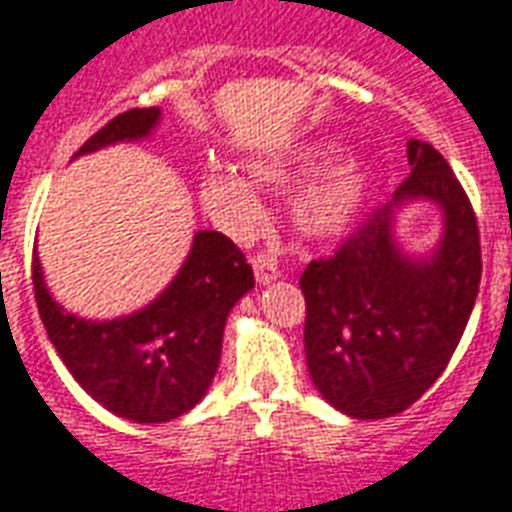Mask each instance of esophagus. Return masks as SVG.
Instances as JSON below:
<instances>
[{
	"instance_id": "obj_1",
	"label": "esophagus",
	"mask_w": 512,
	"mask_h": 512,
	"mask_svg": "<svg viewBox=\"0 0 512 512\" xmlns=\"http://www.w3.org/2000/svg\"><path fill=\"white\" fill-rule=\"evenodd\" d=\"M252 268H255V276L260 284H271L279 279V263H276V257L265 255V252H257L252 257Z\"/></svg>"
}]
</instances>
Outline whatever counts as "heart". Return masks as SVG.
<instances>
[{"mask_svg":"<svg viewBox=\"0 0 512 512\" xmlns=\"http://www.w3.org/2000/svg\"><path fill=\"white\" fill-rule=\"evenodd\" d=\"M333 142L314 144L300 150L287 163H252L249 174L265 187H287L298 179L317 175L300 187L292 201V217L306 236L327 239L338 236L362 212L370 190V171L354 158H335ZM201 201L214 220L230 230H241L260 217V204L247 179L230 171H209L201 182Z\"/></svg>","mask_w":512,"mask_h":512,"instance_id":"heart-1","label":"heart"}]
</instances>
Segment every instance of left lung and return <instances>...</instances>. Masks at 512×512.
Returning a JSON list of instances; mask_svg holds the SVG:
<instances>
[{
  "mask_svg": "<svg viewBox=\"0 0 512 512\" xmlns=\"http://www.w3.org/2000/svg\"><path fill=\"white\" fill-rule=\"evenodd\" d=\"M408 163L395 198L300 276L308 373L351 419H386L416 403L446 370L478 298L481 233L470 198L432 144L411 139ZM408 200L444 212L441 244L421 261L394 236V214Z\"/></svg>",
  "mask_w": 512,
  "mask_h": 512,
  "instance_id": "obj_1",
  "label": "left lung"
}]
</instances>
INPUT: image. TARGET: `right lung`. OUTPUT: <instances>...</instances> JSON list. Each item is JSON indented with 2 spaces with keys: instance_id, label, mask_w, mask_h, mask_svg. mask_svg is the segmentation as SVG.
I'll use <instances>...</instances> for the list:
<instances>
[{
  "instance_id": "obj_1",
  "label": "right lung",
  "mask_w": 512,
  "mask_h": 512,
  "mask_svg": "<svg viewBox=\"0 0 512 512\" xmlns=\"http://www.w3.org/2000/svg\"><path fill=\"white\" fill-rule=\"evenodd\" d=\"M158 123V107L128 109L96 131L74 158L147 139ZM31 279L42 325L66 370L96 403L136 424H163L201 403L220 365L230 308L255 287L244 252L217 230H198L169 287L128 317L93 322L64 311L45 287L37 252Z\"/></svg>"
}]
</instances>
